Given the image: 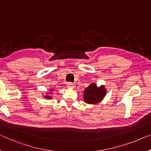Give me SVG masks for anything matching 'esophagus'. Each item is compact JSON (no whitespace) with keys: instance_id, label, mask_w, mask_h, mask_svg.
Returning <instances> with one entry per match:
<instances>
[{"instance_id":"1","label":"esophagus","mask_w":151,"mask_h":151,"mask_svg":"<svg viewBox=\"0 0 151 151\" xmlns=\"http://www.w3.org/2000/svg\"><path fill=\"white\" fill-rule=\"evenodd\" d=\"M67 87H68V88H74V87H75V85H74L73 83L69 82L68 83V84H67Z\"/></svg>"}]
</instances>
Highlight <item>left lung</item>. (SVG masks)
<instances>
[{
	"instance_id": "obj_1",
	"label": "left lung",
	"mask_w": 151,
	"mask_h": 151,
	"mask_svg": "<svg viewBox=\"0 0 151 151\" xmlns=\"http://www.w3.org/2000/svg\"><path fill=\"white\" fill-rule=\"evenodd\" d=\"M106 93L103 85L98 87L95 83H92L85 89L84 100L87 104H97L104 98Z\"/></svg>"
}]
</instances>
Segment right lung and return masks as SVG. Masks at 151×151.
<instances>
[{"label":"right lung","mask_w":151,"mask_h":151,"mask_svg":"<svg viewBox=\"0 0 151 151\" xmlns=\"http://www.w3.org/2000/svg\"><path fill=\"white\" fill-rule=\"evenodd\" d=\"M51 91H53L52 89H51ZM45 98H48V99H51V96H45Z\"/></svg>","instance_id":"right-lung-1"}]
</instances>
